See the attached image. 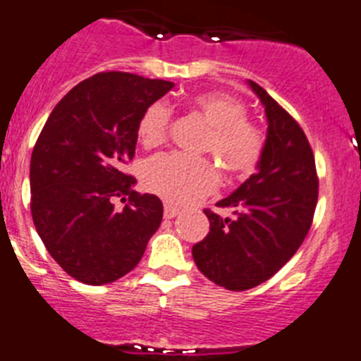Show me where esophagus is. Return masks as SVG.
Here are the masks:
<instances>
[{"mask_svg": "<svg viewBox=\"0 0 361 361\" xmlns=\"http://www.w3.org/2000/svg\"><path fill=\"white\" fill-rule=\"evenodd\" d=\"M178 215H180V208H176V206L173 204L164 206V216H166V219H174V216Z\"/></svg>", "mask_w": 361, "mask_h": 361, "instance_id": "obj_1", "label": "esophagus"}]
</instances>
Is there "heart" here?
<instances>
[{
    "label": "heart",
    "mask_w": 361,
    "mask_h": 361,
    "mask_svg": "<svg viewBox=\"0 0 361 361\" xmlns=\"http://www.w3.org/2000/svg\"><path fill=\"white\" fill-rule=\"evenodd\" d=\"M212 127L204 149L213 152L229 173L243 174L257 166L264 137L247 118V107L236 97L222 92L199 93L188 102ZM171 111L155 102L145 109L137 121V139L145 148H155L166 141ZM148 190L173 204H192L219 187V171L209 160L183 153H164L149 159L142 169Z\"/></svg>",
    "instance_id": "b5f03b06"
}]
</instances>
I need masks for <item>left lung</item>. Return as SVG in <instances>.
Wrapping results in <instances>:
<instances>
[{
    "label": "left lung",
    "mask_w": 361,
    "mask_h": 361,
    "mask_svg": "<svg viewBox=\"0 0 361 361\" xmlns=\"http://www.w3.org/2000/svg\"><path fill=\"white\" fill-rule=\"evenodd\" d=\"M268 130L257 171L226 199L234 219L204 209L209 233L192 247L201 274L229 291H245L274 277L296 254L317 204L314 153L300 125L254 80Z\"/></svg>",
    "instance_id": "1"
}]
</instances>
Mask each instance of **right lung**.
<instances>
[{
    "label": "right lung",
    "instance_id": "right-lung-1",
    "mask_svg": "<svg viewBox=\"0 0 361 361\" xmlns=\"http://www.w3.org/2000/svg\"><path fill=\"white\" fill-rule=\"evenodd\" d=\"M174 82L102 72L52 109L31 153V215L38 236L70 277L90 286L137 266L162 222L157 195L139 194L123 164L134 159L137 121ZM114 198L128 200L123 210Z\"/></svg>",
    "mask_w": 361,
    "mask_h": 361
}]
</instances>
